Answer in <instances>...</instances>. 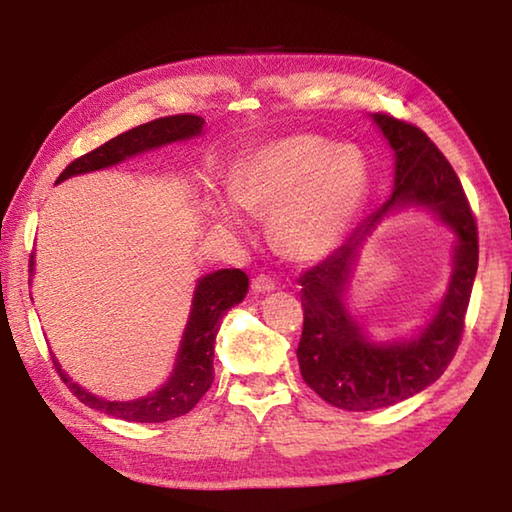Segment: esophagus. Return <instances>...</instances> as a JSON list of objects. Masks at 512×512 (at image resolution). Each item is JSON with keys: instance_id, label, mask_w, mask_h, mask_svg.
I'll return each instance as SVG.
<instances>
[{"instance_id": "1", "label": "esophagus", "mask_w": 512, "mask_h": 512, "mask_svg": "<svg viewBox=\"0 0 512 512\" xmlns=\"http://www.w3.org/2000/svg\"><path fill=\"white\" fill-rule=\"evenodd\" d=\"M275 289V282L268 275H255L253 277V291L257 293H268Z\"/></svg>"}]
</instances>
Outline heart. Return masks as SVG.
<instances>
[{"label": "heart", "mask_w": 512, "mask_h": 512, "mask_svg": "<svg viewBox=\"0 0 512 512\" xmlns=\"http://www.w3.org/2000/svg\"><path fill=\"white\" fill-rule=\"evenodd\" d=\"M368 164L357 149L323 137H284L250 153L232 173V196H214L212 212L244 230L246 212L271 216L275 246L296 259H318L341 244L368 198Z\"/></svg>", "instance_id": "1"}]
</instances>
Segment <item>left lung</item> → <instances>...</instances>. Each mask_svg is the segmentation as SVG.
<instances>
[{"label":"left lung","mask_w":512,"mask_h":512,"mask_svg":"<svg viewBox=\"0 0 512 512\" xmlns=\"http://www.w3.org/2000/svg\"><path fill=\"white\" fill-rule=\"evenodd\" d=\"M372 119L395 151L393 194L334 255L309 268L298 280L305 311L298 345L300 375L318 397L343 411L384 409L409 400L443 375L463 339L479 266L476 219L452 164L411 121L388 112H377ZM406 204L431 206L457 232L455 275L439 314L420 337L406 344L375 346L347 314L342 291L356 261V250L369 230L386 211Z\"/></svg>","instance_id":"1"}]
</instances>
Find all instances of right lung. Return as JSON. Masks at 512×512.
<instances>
[{
    "instance_id": "right-lung-1",
    "label": "right lung",
    "mask_w": 512,
    "mask_h": 512,
    "mask_svg": "<svg viewBox=\"0 0 512 512\" xmlns=\"http://www.w3.org/2000/svg\"><path fill=\"white\" fill-rule=\"evenodd\" d=\"M203 124V117L192 115V112L146 121V124L135 126L131 131L112 137V140L97 146L94 151L81 155V158H76L74 162H69L56 183L69 176H76V173H88L110 167V164H117L146 149H155V146L160 144L187 140V137L201 133ZM29 266L33 271V255ZM246 291L248 275L241 271V268H223V271L210 273L205 275L203 280H198L192 316H189L183 345H180L176 370H173L171 379L160 388V391H155L149 397H142V400L106 402L101 400V397H94L88 391H83L79 384H74V381L60 370L56 359L54 368L60 379L67 384L69 391L79 397L85 406L112 415V418L128 422H167L173 418H180V415L192 411L198 400L210 391L214 381V341L216 334H219L221 318L230 307H235L244 300Z\"/></svg>"
}]
</instances>
